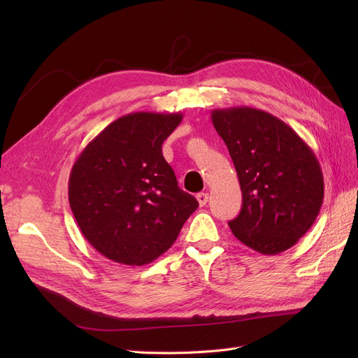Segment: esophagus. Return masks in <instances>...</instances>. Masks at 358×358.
Listing matches in <instances>:
<instances>
[{
  "instance_id": "esophagus-1",
  "label": "esophagus",
  "mask_w": 358,
  "mask_h": 358,
  "mask_svg": "<svg viewBox=\"0 0 358 358\" xmlns=\"http://www.w3.org/2000/svg\"><path fill=\"white\" fill-rule=\"evenodd\" d=\"M196 199H197V201H199L200 206H206V203L209 201V194H208V193H199V194L196 196Z\"/></svg>"
}]
</instances>
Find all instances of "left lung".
Returning <instances> with one entry per match:
<instances>
[{
    "label": "left lung",
    "mask_w": 358,
    "mask_h": 358,
    "mask_svg": "<svg viewBox=\"0 0 358 358\" xmlns=\"http://www.w3.org/2000/svg\"><path fill=\"white\" fill-rule=\"evenodd\" d=\"M210 115L242 190V209L229 222L232 234L264 255L292 248L310 229L324 201V176L315 152L267 111L241 106Z\"/></svg>",
    "instance_id": "left-lung-1"
}]
</instances>
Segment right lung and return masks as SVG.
<instances>
[{
  "mask_svg": "<svg viewBox=\"0 0 358 358\" xmlns=\"http://www.w3.org/2000/svg\"><path fill=\"white\" fill-rule=\"evenodd\" d=\"M181 120V113H130L104 127L73 162L71 210L84 238L106 258L149 264L171 248L199 208L162 157L164 141Z\"/></svg>",
  "mask_w": 358,
  "mask_h": 358,
  "instance_id": "1",
  "label": "right lung"
}]
</instances>
